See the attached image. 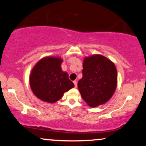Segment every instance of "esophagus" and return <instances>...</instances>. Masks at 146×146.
Instances as JSON below:
<instances>
[{
	"mask_svg": "<svg viewBox=\"0 0 146 146\" xmlns=\"http://www.w3.org/2000/svg\"><path fill=\"white\" fill-rule=\"evenodd\" d=\"M73 83H74V85H75V88H77V86H78V82H77V81H73Z\"/></svg>",
	"mask_w": 146,
	"mask_h": 146,
	"instance_id": "obj_1",
	"label": "esophagus"
}]
</instances>
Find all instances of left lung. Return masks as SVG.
I'll list each match as a JSON object with an SVG mask.
<instances>
[{
	"mask_svg": "<svg viewBox=\"0 0 146 146\" xmlns=\"http://www.w3.org/2000/svg\"><path fill=\"white\" fill-rule=\"evenodd\" d=\"M117 84V69L113 62L102 55L84 58L82 78L78 86L82 98L89 106L94 108L108 102Z\"/></svg>",
	"mask_w": 146,
	"mask_h": 146,
	"instance_id": "left-lung-1",
	"label": "left lung"
}]
</instances>
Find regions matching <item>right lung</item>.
<instances>
[{
    "label": "right lung",
    "instance_id": "add662e5",
    "mask_svg": "<svg viewBox=\"0 0 146 146\" xmlns=\"http://www.w3.org/2000/svg\"><path fill=\"white\" fill-rule=\"evenodd\" d=\"M63 60L56 57H45L33 68L29 84L33 94L42 101L54 103L65 92L74 87L68 73L62 71Z\"/></svg>",
    "mask_w": 146,
    "mask_h": 146
}]
</instances>
